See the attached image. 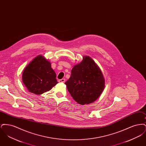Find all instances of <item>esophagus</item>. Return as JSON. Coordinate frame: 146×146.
Wrapping results in <instances>:
<instances>
[{"label": "esophagus", "mask_w": 146, "mask_h": 146, "mask_svg": "<svg viewBox=\"0 0 146 146\" xmlns=\"http://www.w3.org/2000/svg\"><path fill=\"white\" fill-rule=\"evenodd\" d=\"M65 80H66L65 79L63 78V79H59L58 80V82H60V83H64Z\"/></svg>", "instance_id": "obj_1"}]
</instances>
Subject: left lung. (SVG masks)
Returning <instances> with one entry per match:
<instances>
[{
    "label": "left lung",
    "mask_w": 146,
    "mask_h": 146,
    "mask_svg": "<svg viewBox=\"0 0 146 146\" xmlns=\"http://www.w3.org/2000/svg\"><path fill=\"white\" fill-rule=\"evenodd\" d=\"M65 84L76 102L89 104L97 100L104 90V77L94 60L84 56L81 62L73 67Z\"/></svg>",
    "instance_id": "1"
}]
</instances>
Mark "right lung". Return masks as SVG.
<instances>
[{"label":"right lung","mask_w":146,"mask_h":146,"mask_svg":"<svg viewBox=\"0 0 146 146\" xmlns=\"http://www.w3.org/2000/svg\"><path fill=\"white\" fill-rule=\"evenodd\" d=\"M56 77L51 63L40 55L28 64L22 74L23 83L30 92L36 95L51 90L58 83Z\"/></svg>","instance_id":"right-lung-1"}]
</instances>
